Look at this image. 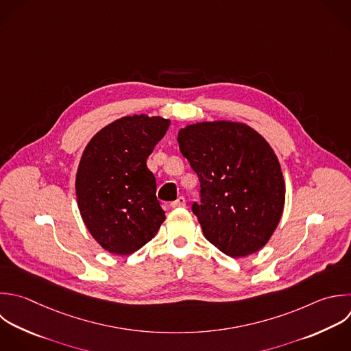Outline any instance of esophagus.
<instances>
[{
  "label": "esophagus",
  "instance_id": "34e87169",
  "mask_svg": "<svg viewBox=\"0 0 351 351\" xmlns=\"http://www.w3.org/2000/svg\"><path fill=\"white\" fill-rule=\"evenodd\" d=\"M185 204H186L185 197H184V196H180L177 200H174V202L170 203V207H173V208H181V207H185Z\"/></svg>",
  "mask_w": 351,
  "mask_h": 351
}]
</instances>
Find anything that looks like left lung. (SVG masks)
<instances>
[{"label":"left lung","mask_w":351,"mask_h":351,"mask_svg":"<svg viewBox=\"0 0 351 351\" xmlns=\"http://www.w3.org/2000/svg\"><path fill=\"white\" fill-rule=\"evenodd\" d=\"M182 155L196 171L202 204H193L204 237L241 258L266 245L285 203L280 162L251 126L232 121L197 122L178 132Z\"/></svg>","instance_id":"left-lung-1"}]
</instances>
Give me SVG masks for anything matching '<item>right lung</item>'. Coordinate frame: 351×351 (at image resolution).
<instances>
[{
  "mask_svg": "<svg viewBox=\"0 0 351 351\" xmlns=\"http://www.w3.org/2000/svg\"><path fill=\"white\" fill-rule=\"evenodd\" d=\"M170 119L122 117L85 147L75 177L77 203L92 237L108 252L130 255L155 237L166 219L147 158Z\"/></svg>",
  "mask_w": 351,
  "mask_h": 351,
  "instance_id": "right-lung-1",
  "label": "right lung"
}]
</instances>
